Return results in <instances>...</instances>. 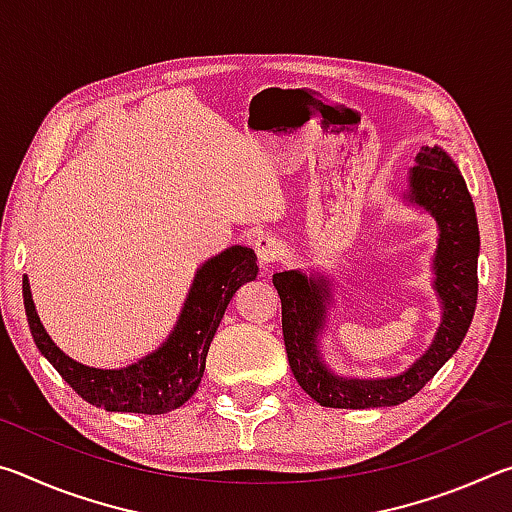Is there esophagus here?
I'll list each match as a JSON object with an SVG mask.
<instances>
[{
    "label": "esophagus",
    "mask_w": 512,
    "mask_h": 512,
    "mask_svg": "<svg viewBox=\"0 0 512 512\" xmlns=\"http://www.w3.org/2000/svg\"><path fill=\"white\" fill-rule=\"evenodd\" d=\"M255 253L262 266H271L282 255V244L275 235H262L255 239Z\"/></svg>",
    "instance_id": "34e87169"
}]
</instances>
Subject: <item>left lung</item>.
Wrapping results in <instances>:
<instances>
[{
	"label": "left lung",
	"mask_w": 512,
	"mask_h": 512,
	"mask_svg": "<svg viewBox=\"0 0 512 512\" xmlns=\"http://www.w3.org/2000/svg\"><path fill=\"white\" fill-rule=\"evenodd\" d=\"M409 173V201L427 210L438 223L440 237L433 257V289L443 302V320L433 343L413 366L388 379H348L329 370L318 350L325 325L329 287L302 271L273 275L282 300V334L293 377L311 400L329 409H372L395 406L420 391L463 343L479 293V223L461 171L438 146H422Z\"/></svg>",
	"instance_id": "1"
}]
</instances>
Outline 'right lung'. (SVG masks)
Listing matches in <instances>:
<instances>
[{"mask_svg":"<svg viewBox=\"0 0 512 512\" xmlns=\"http://www.w3.org/2000/svg\"><path fill=\"white\" fill-rule=\"evenodd\" d=\"M255 250L225 248L198 268L192 289L169 339L149 357L121 370L90 368L69 359L49 339L31 298L29 277H22L24 309L33 341L85 402L106 411L160 415L183 406L196 393L205 372V357L221 318L241 284L257 277Z\"/></svg>","mask_w":512,"mask_h":512,"instance_id":"add662e5","label":"right lung"}]
</instances>
